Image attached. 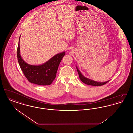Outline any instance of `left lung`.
I'll list each match as a JSON object with an SVG mask.
<instances>
[{
    "instance_id": "1",
    "label": "left lung",
    "mask_w": 133,
    "mask_h": 133,
    "mask_svg": "<svg viewBox=\"0 0 133 133\" xmlns=\"http://www.w3.org/2000/svg\"><path fill=\"white\" fill-rule=\"evenodd\" d=\"M76 68H77V70L79 76L80 80L82 81L83 82L87 85H91V86H102V85L106 84L109 81H109L105 82H97V81H95L94 80H91V79H88V78L83 76L82 74V73L80 72V71L77 68V67H76Z\"/></svg>"
}]
</instances>
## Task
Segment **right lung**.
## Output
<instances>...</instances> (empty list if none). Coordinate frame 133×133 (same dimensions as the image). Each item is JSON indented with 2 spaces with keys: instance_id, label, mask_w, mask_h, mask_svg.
<instances>
[{
  "instance_id": "add662e5",
  "label": "right lung",
  "mask_w": 133,
  "mask_h": 133,
  "mask_svg": "<svg viewBox=\"0 0 133 133\" xmlns=\"http://www.w3.org/2000/svg\"><path fill=\"white\" fill-rule=\"evenodd\" d=\"M20 36L17 50V59L20 68L26 78L30 82L37 85H50L55 79L58 66L65 54V52L57 54L42 65H30L26 63L20 55Z\"/></svg>"
}]
</instances>
